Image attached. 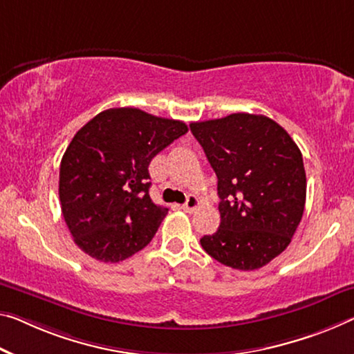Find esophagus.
Instances as JSON below:
<instances>
[{
	"label": "esophagus",
	"instance_id": "obj_1",
	"mask_svg": "<svg viewBox=\"0 0 354 354\" xmlns=\"http://www.w3.org/2000/svg\"><path fill=\"white\" fill-rule=\"evenodd\" d=\"M198 207H199V199H198V196H194V194H189L187 203L182 205V209L185 212H188V214H192V212H194Z\"/></svg>",
	"mask_w": 354,
	"mask_h": 354
}]
</instances>
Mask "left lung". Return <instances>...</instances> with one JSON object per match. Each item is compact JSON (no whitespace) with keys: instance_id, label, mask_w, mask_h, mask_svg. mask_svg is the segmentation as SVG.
I'll use <instances>...</instances> for the list:
<instances>
[{"instance_id":"left-lung-1","label":"left lung","mask_w":354,"mask_h":354,"mask_svg":"<svg viewBox=\"0 0 354 354\" xmlns=\"http://www.w3.org/2000/svg\"><path fill=\"white\" fill-rule=\"evenodd\" d=\"M218 178L216 232L201 239L227 268L254 270L290 245L306 205L302 153L266 115L231 113L189 124Z\"/></svg>"}]
</instances>
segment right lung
<instances>
[{
	"label": "right lung",
	"mask_w": 354,
	"mask_h": 354,
	"mask_svg": "<svg viewBox=\"0 0 354 354\" xmlns=\"http://www.w3.org/2000/svg\"><path fill=\"white\" fill-rule=\"evenodd\" d=\"M188 131L180 120L115 107L79 129L59 165V203L75 245L102 263L142 250L166 207L151 201L150 161Z\"/></svg>",
	"instance_id": "1"
}]
</instances>
